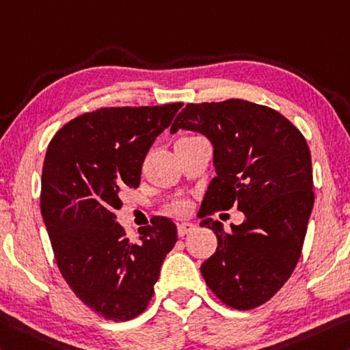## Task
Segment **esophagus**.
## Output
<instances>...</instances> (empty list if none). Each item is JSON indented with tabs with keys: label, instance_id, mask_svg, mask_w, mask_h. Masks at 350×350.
Wrapping results in <instances>:
<instances>
[{
	"label": "esophagus",
	"instance_id": "obj_1",
	"mask_svg": "<svg viewBox=\"0 0 350 350\" xmlns=\"http://www.w3.org/2000/svg\"><path fill=\"white\" fill-rule=\"evenodd\" d=\"M191 230H195V224L193 223H180L177 226V234H179V237H184Z\"/></svg>",
	"mask_w": 350,
	"mask_h": 350
}]
</instances>
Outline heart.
<instances>
[{
	"mask_svg": "<svg viewBox=\"0 0 350 350\" xmlns=\"http://www.w3.org/2000/svg\"><path fill=\"white\" fill-rule=\"evenodd\" d=\"M174 210H176V212H182V207H180V205H177V207H174Z\"/></svg>",
	"mask_w": 350,
	"mask_h": 350,
	"instance_id": "1",
	"label": "heart"
}]
</instances>
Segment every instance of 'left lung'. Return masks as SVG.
<instances>
[{
  "label": "left lung",
  "mask_w": 350,
  "mask_h": 350,
  "mask_svg": "<svg viewBox=\"0 0 350 350\" xmlns=\"http://www.w3.org/2000/svg\"><path fill=\"white\" fill-rule=\"evenodd\" d=\"M187 129L213 145L216 176L198 216L218 238L201 273L216 297L237 310L268 302L295 271L312 213V155L284 115L245 99L187 104L171 134ZM237 204L247 216L226 234L209 215Z\"/></svg>",
  "instance_id": "obj_1"
}]
</instances>
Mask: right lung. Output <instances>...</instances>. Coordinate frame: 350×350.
I'll return each mask as SVG.
<instances>
[{
  "label": "right lung",
  "instance_id": "obj_1",
  "mask_svg": "<svg viewBox=\"0 0 350 350\" xmlns=\"http://www.w3.org/2000/svg\"><path fill=\"white\" fill-rule=\"evenodd\" d=\"M182 103L104 107L66 123L49 142L40 210L55 262L88 308L112 321L145 312L160 268L177 241L176 224L157 216L131 241L116 223L120 193L140 185L142 166Z\"/></svg>",
  "mask_w": 350,
  "mask_h": 350
}]
</instances>
